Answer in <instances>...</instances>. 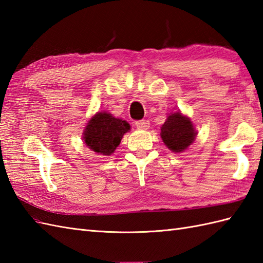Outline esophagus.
<instances>
[{"label": "esophagus", "instance_id": "34e87169", "mask_svg": "<svg viewBox=\"0 0 263 263\" xmlns=\"http://www.w3.org/2000/svg\"><path fill=\"white\" fill-rule=\"evenodd\" d=\"M136 126L139 128V130H147L149 127V122L146 120L142 121H137L136 122Z\"/></svg>", "mask_w": 263, "mask_h": 263}]
</instances>
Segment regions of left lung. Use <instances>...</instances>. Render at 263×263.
<instances>
[{
  "instance_id": "8db88e82",
  "label": "left lung",
  "mask_w": 263,
  "mask_h": 263,
  "mask_svg": "<svg viewBox=\"0 0 263 263\" xmlns=\"http://www.w3.org/2000/svg\"><path fill=\"white\" fill-rule=\"evenodd\" d=\"M160 137L166 147L173 153H182L192 144L197 137V131L192 121L181 111L171 113L161 125Z\"/></svg>"
}]
</instances>
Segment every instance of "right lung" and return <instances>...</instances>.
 Masks as SVG:
<instances>
[{
  "instance_id": "obj_1",
  "label": "right lung",
  "mask_w": 263,
  "mask_h": 263,
  "mask_svg": "<svg viewBox=\"0 0 263 263\" xmlns=\"http://www.w3.org/2000/svg\"><path fill=\"white\" fill-rule=\"evenodd\" d=\"M130 128L126 121L116 119L107 111H99L88 121L83 131V141L92 152L109 156L119 147L124 133Z\"/></svg>"
}]
</instances>
